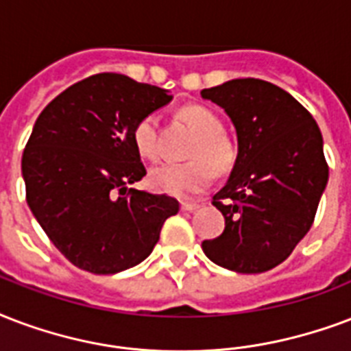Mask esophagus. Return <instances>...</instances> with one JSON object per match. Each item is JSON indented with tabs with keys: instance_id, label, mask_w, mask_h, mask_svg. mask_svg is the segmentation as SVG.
Masks as SVG:
<instances>
[{
	"instance_id": "1",
	"label": "esophagus",
	"mask_w": 351,
	"mask_h": 351,
	"mask_svg": "<svg viewBox=\"0 0 351 351\" xmlns=\"http://www.w3.org/2000/svg\"><path fill=\"white\" fill-rule=\"evenodd\" d=\"M180 208L182 211H195L199 210V204H197V202H182Z\"/></svg>"
}]
</instances>
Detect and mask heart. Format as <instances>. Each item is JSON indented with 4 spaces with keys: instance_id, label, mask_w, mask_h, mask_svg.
Returning a JSON list of instances; mask_svg holds the SVG:
<instances>
[{
    "instance_id": "obj_1",
    "label": "heart",
    "mask_w": 351,
    "mask_h": 351,
    "mask_svg": "<svg viewBox=\"0 0 351 351\" xmlns=\"http://www.w3.org/2000/svg\"><path fill=\"white\" fill-rule=\"evenodd\" d=\"M182 123H186L197 134L186 164L158 165L149 175V186L160 195L175 199H193L204 193L213 182V171L226 175L237 162V147L223 132V123L210 108L191 104L178 112ZM160 119L156 114L141 117L132 132L136 151L147 160H156L160 154Z\"/></svg>"
}]
</instances>
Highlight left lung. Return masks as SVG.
I'll list each match as a JSON object with an SVG mask.
<instances>
[{
  "label": "left lung",
  "instance_id": "obj_1",
  "mask_svg": "<svg viewBox=\"0 0 351 351\" xmlns=\"http://www.w3.org/2000/svg\"><path fill=\"white\" fill-rule=\"evenodd\" d=\"M200 95L224 108L237 132V162L213 195L224 232L202 241V250L228 271H271L309 232L328 184L320 128L267 80L234 79Z\"/></svg>",
  "mask_w": 351,
  "mask_h": 351
}]
</instances>
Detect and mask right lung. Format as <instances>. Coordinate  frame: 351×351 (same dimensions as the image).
I'll return each instance as SVG.
<instances>
[{"mask_svg":"<svg viewBox=\"0 0 351 351\" xmlns=\"http://www.w3.org/2000/svg\"><path fill=\"white\" fill-rule=\"evenodd\" d=\"M173 95L127 75L97 73L45 106L21 156L27 204L75 267L116 274L141 263L178 200L132 189L147 175L132 132Z\"/></svg>","mask_w":351,"mask_h":351,"instance_id":"1","label":"right lung"}]
</instances>
